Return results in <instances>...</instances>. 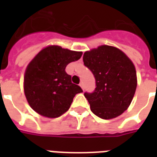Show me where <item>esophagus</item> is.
<instances>
[{"label":"esophagus","instance_id":"esophagus-1","mask_svg":"<svg viewBox=\"0 0 157 157\" xmlns=\"http://www.w3.org/2000/svg\"><path fill=\"white\" fill-rule=\"evenodd\" d=\"M80 86H81V88H82V90H84V84H83V82H81V83H80Z\"/></svg>","mask_w":157,"mask_h":157}]
</instances>
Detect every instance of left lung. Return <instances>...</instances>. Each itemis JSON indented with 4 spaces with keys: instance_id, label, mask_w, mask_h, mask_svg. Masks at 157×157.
I'll use <instances>...</instances> for the list:
<instances>
[{
    "instance_id": "obj_1",
    "label": "left lung",
    "mask_w": 157,
    "mask_h": 157,
    "mask_svg": "<svg viewBox=\"0 0 157 157\" xmlns=\"http://www.w3.org/2000/svg\"><path fill=\"white\" fill-rule=\"evenodd\" d=\"M83 61L95 78L93 93L84 94L92 112L105 120L121 115L131 103L136 90L134 63L121 50L109 45L86 51Z\"/></svg>"
}]
</instances>
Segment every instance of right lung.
Listing matches in <instances>:
<instances>
[{
	"label": "right lung",
	"mask_w": 157,
	"mask_h": 157,
	"mask_svg": "<svg viewBox=\"0 0 157 157\" xmlns=\"http://www.w3.org/2000/svg\"><path fill=\"white\" fill-rule=\"evenodd\" d=\"M81 55L82 52L50 45L30 62L24 75V94L36 112L49 118L60 117L69 109L76 94L83 92L65 71L67 64Z\"/></svg>",
	"instance_id": "right-lung-1"
}]
</instances>
